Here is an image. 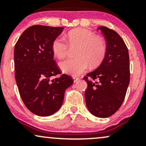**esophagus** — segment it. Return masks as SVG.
<instances>
[{
  "instance_id": "esophagus-1",
  "label": "esophagus",
  "mask_w": 146,
  "mask_h": 146,
  "mask_svg": "<svg viewBox=\"0 0 146 146\" xmlns=\"http://www.w3.org/2000/svg\"><path fill=\"white\" fill-rule=\"evenodd\" d=\"M73 81H74V82H76L77 81H78L79 80V78H77V77H73Z\"/></svg>"
}]
</instances>
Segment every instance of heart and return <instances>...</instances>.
<instances>
[{
	"mask_svg": "<svg viewBox=\"0 0 146 146\" xmlns=\"http://www.w3.org/2000/svg\"><path fill=\"white\" fill-rule=\"evenodd\" d=\"M67 40L62 36L55 38L51 45L52 51L59 59L68 55L69 46H79L76 50L78 58H68L60 63V68L64 73L78 76L88 69L90 64L96 66L103 61L106 53V45L102 38L97 37L92 31L85 29H75L67 33Z\"/></svg>",
	"mask_w": 146,
	"mask_h": 146,
	"instance_id": "b5f03b06",
	"label": "heart"
}]
</instances>
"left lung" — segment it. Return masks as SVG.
<instances>
[{"mask_svg": "<svg viewBox=\"0 0 146 146\" xmlns=\"http://www.w3.org/2000/svg\"><path fill=\"white\" fill-rule=\"evenodd\" d=\"M98 29L106 41V53L101 64L84 78L88 84L85 100L92 115L106 118L116 113L124 100L130 82V62L121 36L106 27Z\"/></svg>", "mask_w": 146, "mask_h": 146, "instance_id": "1", "label": "left lung"}]
</instances>
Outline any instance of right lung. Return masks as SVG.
<instances>
[{"label":"right lung","mask_w":146,"mask_h":146,"mask_svg":"<svg viewBox=\"0 0 146 146\" xmlns=\"http://www.w3.org/2000/svg\"><path fill=\"white\" fill-rule=\"evenodd\" d=\"M63 27L33 25L22 33L14 47L15 78L20 95L30 111L38 116L56 113L64 92L73 83L68 75L60 74L53 60L51 45Z\"/></svg>","instance_id":"1"}]
</instances>
